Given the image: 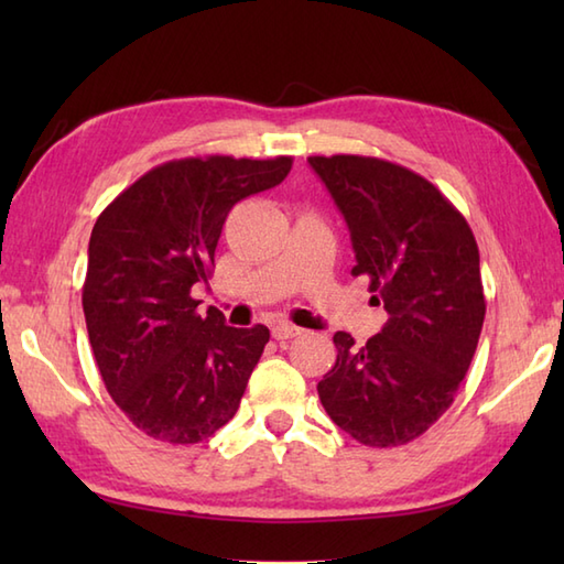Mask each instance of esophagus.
<instances>
[{"label": "esophagus", "mask_w": 564, "mask_h": 564, "mask_svg": "<svg viewBox=\"0 0 564 564\" xmlns=\"http://www.w3.org/2000/svg\"><path fill=\"white\" fill-rule=\"evenodd\" d=\"M303 329L301 327H295V325H291V322H275V325L271 327V334H273V339H279V341H283V339H293V337H297V334H301Z\"/></svg>", "instance_id": "34e87169"}]
</instances>
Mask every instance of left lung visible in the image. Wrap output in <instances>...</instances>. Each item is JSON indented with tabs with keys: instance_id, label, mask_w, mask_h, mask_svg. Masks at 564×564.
Instances as JSON below:
<instances>
[{
	"instance_id": "1",
	"label": "left lung",
	"mask_w": 564,
	"mask_h": 564,
	"mask_svg": "<svg viewBox=\"0 0 564 564\" xmlns=\"http://www.w3.org/2000/svg\"><path fill=\"white\" fill-rule=\"evenodd\" d=\"M351 232L354 275H368L386 327L356 346L334 334L337 364L317 392L364 446L422 436L453 404L480 339V251L460 210L406 166L361 154L307 158Z\"/></svg>"
}]
</instances>
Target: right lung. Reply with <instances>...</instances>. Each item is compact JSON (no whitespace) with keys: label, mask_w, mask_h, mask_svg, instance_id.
Returning <instances> with one entry per match:
<instances>
[{"label":"right lung","mask_w":564,"mask_h":564,"mask_svg":"<svg viewBox=\"0 0 564 564\" xmlns=\"http://www.w3.org/2000/svg\"><path fill=\"white\" fill-rule=\"evenodd\" d=\"M291 158L172 160L142 174L99 215L82 289L104 386L142 434L174 446L235 416L269 329L227 327L191 295L215 267L237 200L289 176Z\"/></svg>","instance_id":"1"}]
</instances>
